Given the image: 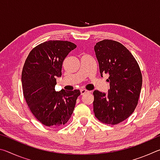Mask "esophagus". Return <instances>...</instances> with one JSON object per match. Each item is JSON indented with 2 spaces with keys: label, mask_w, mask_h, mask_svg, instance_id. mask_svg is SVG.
Here are the masks:
<instances>
[{
  "label": "esophagus",
  "mask_w": 160,
  "mask_h": 160,
  "mask_svg": "<svg viewBox=\"0 0 160 160\" xmlns=\"http://www.w3.org/2000/svg\"><path fill=\"white\" fill-rule=\"evenodd\" d=\"M88 92H89V91L85 90V89H81V90H80V93H81V94H82V95H83V94H85L88 93Z\"/></svg>",
  "instance_id": "34e87169"
}]
</instances>
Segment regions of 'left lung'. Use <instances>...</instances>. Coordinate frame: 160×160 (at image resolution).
<instances>
[{
  "mask_svg": "<svg viewBox=\"0 0 160 160\" xmlns=\"http://www.w3.org/2000/svg\"><path fill=\"white\" fill-rule=\"evenodd\" d=\"M99 72L109 75L107 94L94 90V112L101 122L116 125L134 112L142 88V74L132 53L123 44L104 39L94 46Z\"/></svg>",
  "mask_w": 160,
  "mask_h": 160,
  "instance_id": "obj_1",
  "label": "left lung"
}]
</instances>
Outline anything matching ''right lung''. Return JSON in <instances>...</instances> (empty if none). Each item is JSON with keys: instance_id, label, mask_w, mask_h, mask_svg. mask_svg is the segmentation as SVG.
Wrapping results in <instances>:
<instances>
[{"instance_id": "right-lung-1", "label": "right lung", "mask_w": 160, "mask_h": 160, "mask_svg": "<svg viewBox=\"0 0 160 160\" xmlns=\"http://www.w3.org/2000/svg\"><path fill=\"white\" fill-rule=\"evenodd\" d=\"M68 41L51 40L34 47L22 72L24 97L35 118L46 126L66 123L73 112L79 90H55L56 78L61 76L62 65L76 48Z\"/></svg>"}]
</instances>
